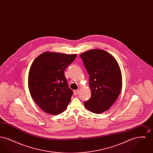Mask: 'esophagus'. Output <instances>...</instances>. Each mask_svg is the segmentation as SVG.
Instances as JSON below:
<instances>
[{"instance_id": "obj_1", "label": "esophagus", "mask_w": 153, "mask_h": 153, "mask_svg": "<svg viewBox=\"0 0 153 153\" xmlns=\"http://www.w3.org/2000/svg\"><path fill=\"white\" fill-rule=\"evenodd\" d=\"M79 93V90H75V91H73V94H74V95H75V96L78 95Z\"/></svg>"}]
</instances>
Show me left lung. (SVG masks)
<instances>
[{
	"instance_id": "obj_1",
	"label": "left lung",
	"mask_w": 153,
	"mask_h": 153,
	"mask_svg": "<svg viewBox=\"0 0 153 153\" xmlns=\"http://www.w3.org/2000/svg\"><path fill=\"white\" fill-rule=\"evenodd\" d=\"M89 76L91 90L89 100L84 102L87 109L95 114L108 109L117 100L122 87L119 64L112 55L100 49H92L80 54Z\"/></svg>"
}]
</instances>
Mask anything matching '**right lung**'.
Here are the masks:
<instances>
[{"instance_id":"right-lung-1","label":"right lung","mask_w":153,"mask_h":153,"mask_svg":"<svg viewBox=\"0 0 153 153\" xmlns=\"http://www.w3.org/2000/svg\"><path fill=\"white\" fill-rule=\"evenodd\" d=\"M76 56L46 51L33 62L28 77L30 93L45 112L56 115L67 108L73 91L68 85L64 71Z\"/></svg>"}]
</instances>
